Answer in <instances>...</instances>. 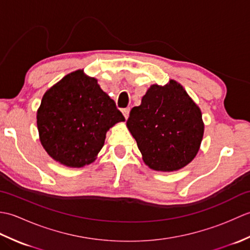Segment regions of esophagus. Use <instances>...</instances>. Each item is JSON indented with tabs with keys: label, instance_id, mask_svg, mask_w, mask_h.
I'll return each instance as SVG.
<instances>
[{
	"label": "esophagus",
	"instance_id": "34e87169",
	"mask_svg": "<svg viewBox=\"0 0 250 250\" xmlns=\"http://www.w3.org/2000/svg\"><path fill=\"white\" fill-rule=\"evenodd\" d=\"M122 114H124L125 119H128L129 114H130V108L128 107V108H124V109H122Z\"/></svg>",
	"mask_w": 250,
	"mask_h": 250
}]
</instances>
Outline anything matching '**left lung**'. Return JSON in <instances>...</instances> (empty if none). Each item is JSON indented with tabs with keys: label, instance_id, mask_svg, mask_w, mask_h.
Here are the masks:
<instances>
[{
	"label": "left lung",
	"instance_id": "8db88e82",
	"mask_svg": "<svg viewBox=\"0 0 250 250\" xmlns=\"http://www.w3.org/2000/svg\"><path fill=\"white\" fill-rule=\"evenodd\" d=\"M126 126L143 161L161 172L188 166L198 155L204 134L200 107L174 79L164 86L151 84L141 105L131 109Z\"/></svg>",
	"mask_w": 250,
	"mask_h": 250
}]
</instances>
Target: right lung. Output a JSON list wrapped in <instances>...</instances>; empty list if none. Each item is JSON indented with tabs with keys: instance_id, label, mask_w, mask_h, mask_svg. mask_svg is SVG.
Returning <instances> with one entry per match:
<instances>
[{
	"instance_id": "1",
	"label": "right lung",
	"mask_w": 250,
	"mask_h": 250,
	"mask_svg": "<svg viewBox=\"0 0 250 250\" xmlns=\"http://www.w3.org/2000/svg\"><path fill=\"white\" fill-rule=\"evenodd\" d=\"M125 120L98 79L83 70L67 74L47 90L36 114L42 146L55 161L70 167L92 163L106 132Z\"/></svg>"
}]
</instances>
